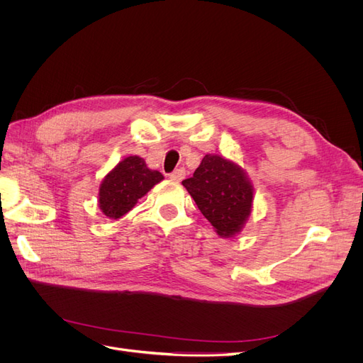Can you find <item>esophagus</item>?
<instances>
[{
  "mask_svg": "<svg viewBox=\"0 0 363 363\" xmlns=\"http://www.w3.org/2000/svg\"><path fill=\"white\" fill-rule=\"evenodd\" d=\"M184 174H186L184 168H179V169H175L169 174V179L174 180V182H182L184 179Z\"/></svg>",
  "mask_w": 363,
  "mask_h": 363,
  "instance_id": "34e87169",
  "label": "esophagus"
}]
</instances>
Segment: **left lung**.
<instances>
[{"mask_svg":"<svg viewBox=\"0 0 363 363\" xmlns=\"http://www.w3.org/2000/svg\"><path fill=\"white\" fill-rule=\"evenodd\" d=\"M182 184L218 236L233 238L244 228L251 215L255 189L238 163L206 155L192 177Z\"/></svg>","mask_w":363,"mask_h":363,"instance_id":"obj_1","label":"left lung"}]
</instances>
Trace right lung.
<instances>
[{
	"instance_id": "1",
	"label": "right lung",
	"mask_w": 363,
	"mask_h": 363,
	"mask_svg": "<svg viewBox=\"0 0 363 363\" xmlns=\"http://www.w3.org/2000/svg\"><path fill=\"white\" fill-rule=\"evenodd\" d=\"M162 180L163 175L159 171L150 169L144 159L128 156L103 179L98 194V206L107 218L119 219Z\"/></svg>"
}]
</instances>
